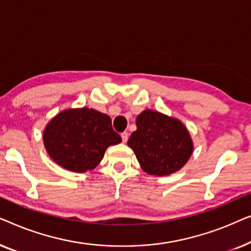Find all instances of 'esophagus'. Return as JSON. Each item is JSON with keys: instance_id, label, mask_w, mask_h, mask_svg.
Wrapping results in <instances>:
<instances>
[{"instance_id": "esophagus-1", "label": "esophagus", "mask_w": 251, "mask_h": 251, "mask_svg": "<svg viewBox=\"0 0 251 251\" xmlns=\"http://www.w3.org/2000/svg\"><path fill=\"white\" fill-rule=\"evenodd\" d=\"M128 137H129V135H128V132H126V131L121 133V138H122L123 143H126V140H128Z\"/></svg>"}]
</instances>
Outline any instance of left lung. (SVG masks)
<instances>
[{
    "label": "left lung",
    "instance_id": "8db88e82",
    "mask_svg": "<svg viewBox=\"0 0 251 251\" xmlns=\"http://www.w3.org/2000/svg\"><path fill=\"white\" fill-rule=\"evenodd\" d=\"M136 126L128 146L147 174L169 176L180 170L193 154V140L180 120L145 109L137 116Z\"/></svg>",
    "mask_w": 251,
    "mask_h": 251
}]
</instances>
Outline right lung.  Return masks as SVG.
<instances>
[{"label": "right lung", "mask_w": 251, "mask_h": 251, "mask_svg": "<svg viewBox=\"0 0 251 251\" xmlns=\"http://www.w3.org/2000/svg\"><path fill=\"white\" fill-rule=\"evenodd\" d=\"M122 142L107 114L94 108H67L48 122L43 144L48 154L64 169L85 173L100 163L108 146Z\"/></svg>", "instance_id": "add662e5"}]
</instances>
